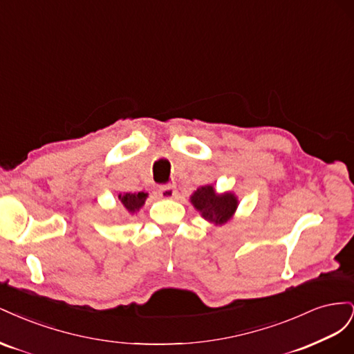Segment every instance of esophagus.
<instances>
[{"instance_id":"1","label":"esophagus","mask_w":354,"mask_h":354,"mask_svg":"<svg viewBox=\"0 0 354 354\" xmlns=\"http://www.w3.org/2000/svg\"><path fill=\"white\" fill-rule=\"evenodd\" d=\"M158 194H159L160 198L171 199V198H174V196L177 195V189H176L174 185L168 183V185H162V186H160V187L158 189Z\"/></svg>"}]
</instances>
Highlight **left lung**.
<instances>
[{
	"instance_id": "obj_1",
	"label": "left lung",
	"mask_w": 354,
	"mask_h": 354,
	"mask_svg": "<svg viewBox=\"0 0 354 354\" xmlns=\"http://www.w3.org/2000/svg\"><path fill=\"white\" fill-rule=\"evenodd\" d=\"M192 203L202 217L217 224L226 223L238 208V201L232 194L217 195L212 186H203L192 195Z\"/></svg>"
}]
</instances>
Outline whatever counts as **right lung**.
I'll list each match as a JSON object with an SVG mask.
<instances>
[{"instance_id":"1","label":"right lung","mask_w":354,"mask_h":354,"mask_svg":"<svg viewBox=\"0 0 354 354\" xmlns=\"http://www.w3.org/2000/svg\"><path fill=\"white\" fill-rule=\"evenodd\" d=\"M147 195L145 192H138V194H125V195H120V199L122 202V205L125 207L127 211L130 212H136L142 208V205L145 203Z\"/></svg>"}]
</instances>
